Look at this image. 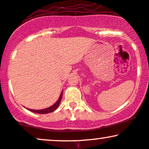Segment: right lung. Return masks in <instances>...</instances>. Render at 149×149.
Listing matches in <instances>:
<instances>
[{
  "mask_svg": "<svg viewBox=\"0 0 149 149\" xmlns=\"http://www.w3.org/2000/svg\"><path fill=\"white\" fill-rule=\"evenodd\" d=\"M62 92H61V94L59 97L58 100L55 102V103L53 104V105H51V107H47V108L43 109V110H32V109H28V110L31 111V112H35V113H38V114H48L50 113V112H53L55 111L56 109L58 107L59 105H60L61 100H62Z\"/></svg>",
  "mask_w": 149,
  "mask_h": 149,
  "instance_id": "right-lung-1",
  "label": "right lung"
}]
</instances>
